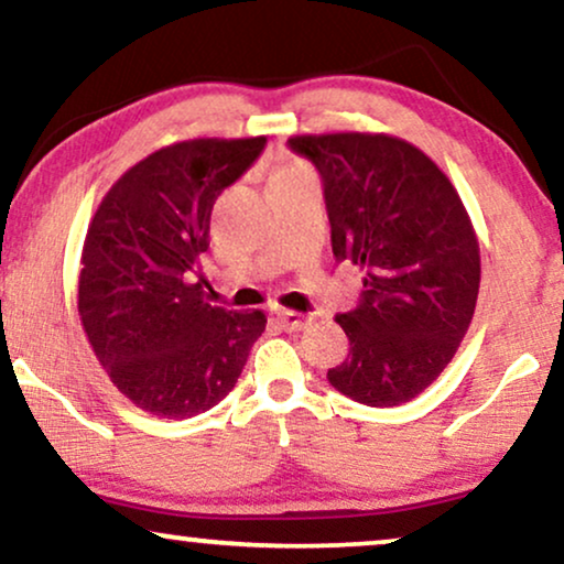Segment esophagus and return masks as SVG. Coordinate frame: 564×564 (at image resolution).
<instances>
[{
    "label": "esophagus",
    "instance_id": "1",
    "mask_svg": "<svg viewBox=\"0 0 564 564\" xmlns=\"http://www.w3.org/2000/svg\"><path fill=\"white\" fill-rule=\"evenodd\" d=\"M275 316H279V322H281L283 327L289 329V332H301V329H304L306 324H308V319H306L304 314H299V312H289V308H283V312H279Z\"/></svg>",
    "mask_w": 564,
    "mask_h": 564
}]
</instances>
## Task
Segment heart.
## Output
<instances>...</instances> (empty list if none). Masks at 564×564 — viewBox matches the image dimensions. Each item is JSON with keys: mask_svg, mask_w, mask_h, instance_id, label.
Returning <instances> with one entry per match:
<instances>
[{"mask_svg": "<svg viewBox=\"0 0 564 564\" xmlns=\"http://www.w3.org/2000/svg\"><path fill=\"white\" fill-rule=\"evenodd\" d=\"M301 171H306V169H301V165H296V163H289V165H281V169L273 173V178L275 176H291V173H301Z\"/></svg>", "mask_w": 564, "mask_h": 564, "instance_id": "heart-1", "label": "heart"}]
</instances>
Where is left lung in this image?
I'll use <instances>...</instances> for the list:
<instances>
[{
  "instance_id": "obj_1",
  "label": "left lung",
  "mask_w": 564,
  "mask_h": 564,
  "mask_svg": "<svg viewBox=\"0 0 564 564\" xmlns=\"http://www.w3.org/2000/svg\"><path fill=\"white\" fill-rule=\"evenodd\" d=\"M319 171L332 252L365 268L360 304L335 322L350 355L327 372L365 406H399L455 358L475 314L480 248L440 165L386 132L296 134Z\"/></svg>"
}]
</instances>
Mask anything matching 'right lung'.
<instances>
[{
	"label": "right lung",
	"instance_id": "add662e5",
	"mask_svg": "<svg viewBox=\"0 0 564 564\" xmlns=\"http://www.w3.org/2000/svg\"><path fill=\"white\" fill-rule=\"evenodd\" d=\"M263 148V134L173 142L122 173L94 214L78 316L117 391L148 414L188 419L217 406L265 332L263 312L212 306L202 275L193 279L214 202Z\"/></svg>",
	"mask_w": 564,
	"mask_h": 564
}]
</instances>
